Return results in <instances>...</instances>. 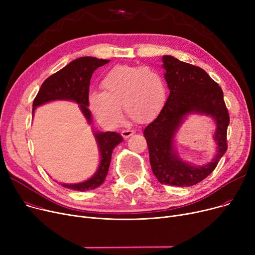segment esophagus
Instances as JSON below:
<instances>
[{
    "instance_id": "obj_1",
    "label": "esophagus",
    "mask_w": 255,
    "mask_h": 255,
    "mask_svg": "<svg viewBox=\"0 0 255 255\" xmlns=\"http://www.w3.org/2000/svg\"><path fill=\"white\" fill-rule=\"evenodd\" d=\"M121 134H122V136H123L124 138H128L129 136L134 134V131L130 130V129H125V130L122 131V133H121Z\"/></svg>"
}]
</instances>
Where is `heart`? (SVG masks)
Listing matches in <instances>:
<instances>
[{"mask_svg": "<svg viewBox=\"0 0 255 255\" xmlns=\"http://www.w3.org/2000/svg\"><path fill=\"white\" fill-rule=\"evenodd\" d=\"M103 91L89 93V105L100 123L116 126L122 120V107L137 123H144L161 110L165 100L162 76L150 67L119 65L101 82Z\"/></svg>", "mask_w": 255, "mask_h": 255, "instance_id": "obj_1", "label": "heart"}]
</instances>
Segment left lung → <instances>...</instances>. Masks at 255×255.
I'll return each instance as SVG.
<instances>
[{"mask_svg": "<svg viewBox=\"0 0 255 255\" xmlns=\"http://www.w3.org/2000/svg\"><path fill=\"white\" fill-rule=\"evenodd\" d=\"M162 63L169 95L158 117L144 128L143 135L157 180L161 184L189 187L207 178L225 154L230 116L221 88L204 69L172 56H163ZM191 114L211 117L216 124L213 139L217 143V154L204 166L185 162L174 144L179 128Z\"/></svg>", "mask_w": 255, "mask_h": 255, "instance_id": "1", "label": "left lung"}]
</instances>
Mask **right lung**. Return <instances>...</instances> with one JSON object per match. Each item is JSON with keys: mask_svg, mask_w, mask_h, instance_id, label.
<instances>
[{"mask_svg": "<svg viewBox=\"0 0 255 255\" xmlns=\"http://www.w3.org/2000/svg\"><path fill=\"white\" fill-rule=\"evenodd\" d=\"M110 62L94 57H82L73 60L64 68L50 75L44 80L39 89L36 98L33 101V114L38 106L58 100L72 101L78 104L79 111L87 120L89 125H92V114L89 106V87L93 72L98 67ZM93 135L96 139L100 161L94 175L80 183L62 184L66 188L77 191H88L99 187L105 180L109 172L112 154L116 146L123 141V137L117 132H101L93 129Z\"/></svg>", "mask_w": 255, "mask_h": 255, "instance_id": "right-lung-1", "label": "right lung"}]
</instances>
